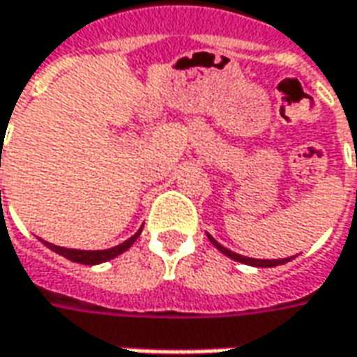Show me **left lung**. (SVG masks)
<instances>
[{"label":"left lung","instance_id":"left-lung-1","mask_svg":"<svg viewBox=\"0 0 357 357\" xmlns=\"http://www.w3.org/2000/svg\"><path fill=\"white\" fill-rule=\"evenodd\" d=\"M208 239L210 243L215 247V249L223 252L225 257L233 258V260H237V262H243V264H249V266H257V268H274V266H280V264H286L289 260H294L296 257H289V258H276V260H262V258H249V257H243V255H237V252H233V250L225 249L223 245H220L218 241L213 239L211 235H208Z\"/></svg>","mask_w":357,"mask_h":357}]
</instances>
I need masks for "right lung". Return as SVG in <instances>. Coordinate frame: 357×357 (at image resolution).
<instances>
[{"instance_id": "right-lung-1", "label": "right lung", "mask_w": 357, "mask_h": 357, "mask_svg": "<svg viewBox=\"0 0 357 357\" xmlns=\"http://www.w3.org/2000/svg\"><path fill=\"white\" fill-rule=\"evenodd\" d=\"M142 229H144V227H139V231H137L136 235H132V237H130L128 241H124V243H120V245H116V247H112V249H105V250L63 249V247H58V245H52V243H48V241H43V239L40 241H43L48 249L54 250V252H58V255H61L63 258H68V260H71V262H79V264H89V266H93V264L107 262V260H112V258H116L118 255L126 252V250L136 243V239L139 237Z\"/></svg>"}]
</instances>
